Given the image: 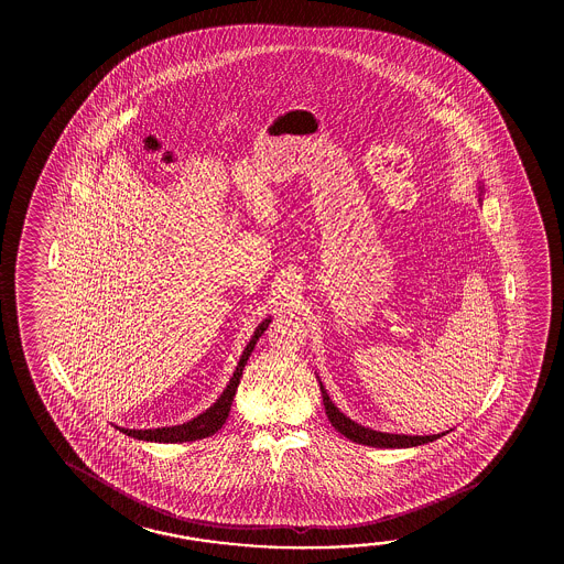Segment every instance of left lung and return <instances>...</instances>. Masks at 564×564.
<instances>
[{
	"label": "left lung",
	"instance_id": "left-lung-1",
	"mask_svg": "<svg viewBox=\"0 0 564 564\" xmlns=\"http://www.w3.org/2000/svg\"><path fill=\"white\" fill-rule=\"evenodd\" d=\"M321 391H323V403L324 409H326V415H328V421L333 423L334 429H336L338 433L344 434L346 438H350L351 443L376 446V448H409V446L433 443V441L441 438L444 434L451 433V431H446V433L429 434V436L378 433V431H371V429H366V426L354 423L351 419L340 413L338 406L334 405L330 398H328V393H326V389L323 388V383H321Z\"/></svg>",
	"mask_w": 564,
	"mask_h": 564
}]
</instances>
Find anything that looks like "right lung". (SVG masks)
Instances as JSON below:
<instances>
[{
  "mask_svg": "<svg viewBox=\"0 0 564 564\" xmlns=\"http://www.w3.org/2000/svg\"><path fill=\"white\" fill-rule=\"evenodd\" d=\"M271 321L265 318L263 323L259 324L258 330L251 336L250 344L246 346V350L241 354L240 364L231 376L228 388L224 389L223 395L214 403L210 409H206L203 415L196 416L193 421H188L185 425L163 426V429H145V431H131V429H120L121 433L139 438V441H149V443H188V441H200L210 434L216 433L218 429H223L226 419L230 415L231 401L240 386L241 371L246 368V364L250 360L251 351L259 336L268 330Z\"/></svg>",
  "mask_w": 564,
  "mask_h": 564,
  "instance_id": "add662e5",
  "label": "right lung"
}]
</instances>
